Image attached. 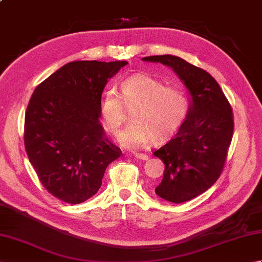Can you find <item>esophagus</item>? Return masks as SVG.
I'll use <instances>...</instances> for the list:
<instances>
[{
  "label": "esophagus",
  "instance_id": "1",
  "mask_svg": "<svg viewBox=\"0 0 262 262\" xmlns=\"http://www.w3.org/2000/svg\"><path fill=\"white\" fill-rule=\"evenodd\" d=\"M134 157L138 160H143V161L148 160V155L143 154V153H134Z\"/></svg>",
  "mask_w": 262,
  "mask_h": 262
}]
</instances>
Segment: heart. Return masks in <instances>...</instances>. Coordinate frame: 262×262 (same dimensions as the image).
Masks as SVG:
<instances>
[{"mask_svg": "<svg viewBox=\"0 0 262 262\" xmlns=\"http://www.w3.org/2000/svg\"><path fill=\"white\" fill-rule=\"evenodd\" d=\"M124 103L132 108V121L117 135L127 148H138L153 140L159 143L173 135L186 119L189 101L180 89L165 86L148 74H135L120 83V97L113 90L103 93L100 117L111 134L118 130L124 118Z\"/></svg>", "mask_w": 262, "mask_h": 262, "instance_id": "heart-1", "label": "heart"}]
</instances>
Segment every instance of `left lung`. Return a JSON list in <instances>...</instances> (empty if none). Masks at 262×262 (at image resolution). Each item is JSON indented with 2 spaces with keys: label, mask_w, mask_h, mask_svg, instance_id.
<instances>
[{
  "label": "left lung",
  "mask_w": 262,
  "mask_h": 262,
  "mask_svg": "<svg viewBox=\"0 0 262 262\" xmlns=\"http://www.w3.org/2000/svg\"><path fill=\"white\" fill-rule=\"evenodd\" d=\"M173 70L190 96L186 119L153 154L164 162L159 197L180 204L205 192L219 179L233 136V114L219 83L207 72L173 55L142 58Z\"/></svg>",
  "instance_id": "obj_1"
}]
</instances>
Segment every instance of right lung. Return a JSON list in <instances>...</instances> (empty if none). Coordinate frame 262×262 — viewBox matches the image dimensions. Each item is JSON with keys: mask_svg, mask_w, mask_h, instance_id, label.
<instances>
[{"mask_svg": "<svg viewBox=\"0 0 262 262\" xmlns=\"http://www.w3.org/2000/svg\"><path fill=\"white\" fill-rule=\"evenodd\" d=\"M127 64L71 62L32 93L25 118L26 152L42 186L65 203L94 196L107 166L121 155L100 124V102L108 80Z\"/></svg>", "mask_w": 262, "mask_h": 262, "instance_id": "1", "label": "right lung"}]
</instances>
